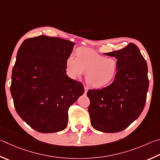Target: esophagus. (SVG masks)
<instances>
[{
	"label": "esophagus",
	"instance_id": "1",
	"mask_svg": "<svg viewBox=\"0 0 160 160\" xmlns=\"http://www.w3.org/2000/svg\"><path fill=\"white\" fill-rule=\"evenodd\" d=\"M88 87H85V94H87V92H88Z\"/></svg>",
	"mask_w": 160,
	"mask_h": 160
}]
</instances>
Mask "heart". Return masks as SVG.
Listing matches in <instances>:
<instances>
[{
  "mask_svg": "<svg viewBox=\"0 0 160 160\" xmlns=\"http://www.w3.org/2000/svg\"><path fill=\"white\" fill-rule=\"evenodd\" d=\"M66 66L68 74L72 78L80 77L86 72V82L94 88L108 85L118 72L117 60L84 48L78 49L77 57L73 54L69 55Z\"/></svg>",
  "mask_w": 160,
  "mask_h": 160,
  "instance_id": "1",
  "label": "heart"
}]
</instances>
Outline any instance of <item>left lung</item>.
I'll list each match as a JSON object with an SVG mask.
<instances>
[{"mask_svg":"<svg viewBox=\"0 0 160 160\" xmlns=\"http://www.w3.org/2000/svg\"><path fill=\"white\" fill-rule=\"evenodd\" d=\"M105 54L117 59L118 74L110 85L89 90L88 110L93 128L116 133L128 127L143 111L149 87L148 66L133 43Z\"/></svg>","mask_w":160,"mask_h":160,"instance_id":"8db88e82","label":"left lung"}]
</instances>
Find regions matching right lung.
Instances as JSON below:
<instances>
[{
	"instance_id": "1",
	"label": "right lung",
	"mask_w": 160,
	"mask_h": 160,
	"mask_svg": "<svg viewBox=\"0 0 160 160\" xmlns=\"http://www.w3.org/2000/svg\"><path fill=\"white\" fill-rule=\"evenodd\" d=\"M74 42L40 36L25 40L17 52L10 92L17 114L40 133L62 131L68 110L83 94L82 84L69 78L66 59Z\"/></svg>"
}]
</instances>
